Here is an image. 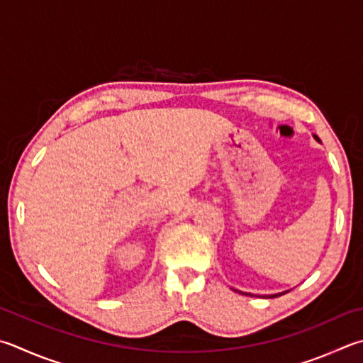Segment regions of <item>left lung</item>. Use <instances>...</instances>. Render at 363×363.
I'll return each mask as SVG.
<instances>
[{"label":"left lung","instance_id":"1","mask_svg":"<svg viewBox=\"0 0 363 363\" xmlns=\"http://www.w3.org/2000/svg\"><path fill=\"white\" fill-rule=\"evenodd\" d=\"M315 140H318L319 141V138L318 136H315ZM282 294H286V292H282ZM282 294H276V295H269V298H274V296H281ZM245 295H247V294H245ZM267 298H268V296H267Z\"/></svg>","mask_w":363,"mask_h":363}]
</instances>
